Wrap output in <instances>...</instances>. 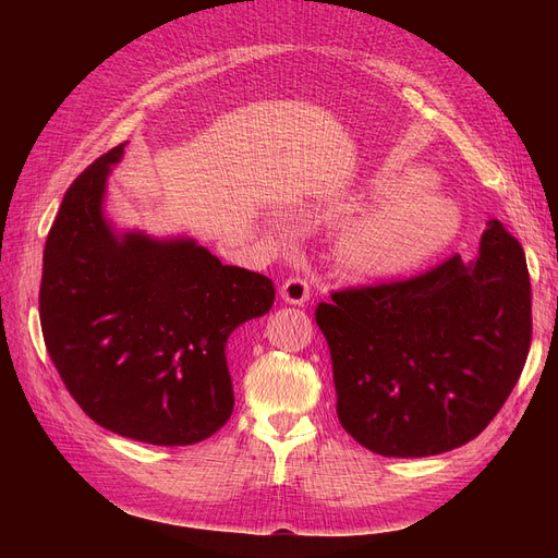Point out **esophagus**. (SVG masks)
<instances>
[{
  "instance_id": "obj_1",
  "label": "esophagus",
  "mask_w": 558,
  "mask_h": 558,
  "mask_svg": "<svg viewBox=\"0 0 558 558\" xmlns=\"http://www.w3.org/2000/svg\"><path fill=\"white\" fill-rule=\"evenodd\" d=\"M281 298L289 305H305L310 300V281L300 275H293L281 283Z\"/></svg>"
}]
</instances>
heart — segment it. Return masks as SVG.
I'll return each mask as SVG.
<instances>
[{"label": "heart", "mask_w": 558, "mask_h": 558, "mask_svg": "<svg viewBox=\"0 0 558 558\" xmlns=\"http://www.w3.org/2000/svg\"><path fill=\"white\" fill-rule=\"evenodd\" d=\"M426 170L381 172L367 185L373 199H393L349 223L337 242L342 265L359 275H398L435 258L461 228V209L428 189Z\"/></svg>", "instance_id": "1"}]
</instances>
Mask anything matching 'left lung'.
I'll list each match as a JSON object with an SVG mask.
<instances>
[{"mask_svg":"<svg viewBox=\"0 0 558 558\" xmlns=\"http://www.w3.org/2000/svg\"><path fill=\"white\" fill-rule=\"evenodd\" d=\"M337 418L365 449L418 459L492 424L531 349V281L521 244L488 221L480 258L349 286L316 305Z\"/></svg>","mask_w":558,"mask_h":558,"instance_id":"8db88e82","label":"left lung"}]
</instances>
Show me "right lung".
Wrapping results in <instances>:
<instances>
[{
	"label": "right lung",
	"instance_id": "1",
	"mask_svg": "<svg viewBox=\"0 0 558 558\" xmlns=\"http://www.w3.org/2000/svg\"><path fill=\"white\" fill-rule=\"evenodd\" d=\"M113 146L66 189L44 248L41 332L60 379L95 424L183 447L232 414L230 332L275 305V283L191 240L116 238L102 218Z\"/></svg>",
	"mask_w": 558,
	"mask_h": 558
}]
</instances>
